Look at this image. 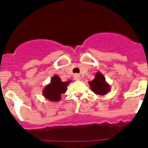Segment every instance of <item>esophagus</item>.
<instances>
[{
    "instance_id": "1",
    "label": "esophagus",
    "mask_w": 148,
    "mask_h": 148,
    "mask_svg": "<svg viewBox=\"0 0 148 148\" xmlns=\"http://www.w3.org/2000/svg\"><path fill=\"white\" fill-rule=\"evenodd\" d=\"M74 78H75V80H81V78H82V77L80 76V75H78V74H75V75H74Z\"/></svg>"
}]
</instances>
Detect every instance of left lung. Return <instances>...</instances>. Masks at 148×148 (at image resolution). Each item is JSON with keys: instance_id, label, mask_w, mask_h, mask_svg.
Masks as SVG:
<instances>
[{"instance_id": "obj_1", "label": "left lung", "mask_w": 148, "mask_h": 148, "mask_svg": "<svg viewBox=\"0 0 148 148\" xmlns=\"http://www.w3.org/2000/svg\"><path fill=\"white\" fill-rule=\"evenodd\" d=\"M89 84L92 92L99 95H105L110 90V87L106 82L104 75L99 72L96 73L93 80L89 82Z\"/></svg>"}]
</instances>
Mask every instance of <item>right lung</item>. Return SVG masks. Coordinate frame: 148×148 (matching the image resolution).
Segmentation results:
<instances>
[{
	"instance_id": "right-lung-1",
	"label": "right lung",
	"mask_w": 148,
	"mask_h": 148,
	"mask_svg": "<svg viewBox=\"0 0 148 148\" xmlns=\"http://www.w3.org/2000/svg\"><path fill=\"white\" fill-rule=\"evenodd\" d=\"M70 81L62 82L61 78L55 75L51 79L50 83L43 90V95L47 99L52 101H58L61 98V94L66 92V86L70 83Z\"/></svg>"
}]
</instances>
